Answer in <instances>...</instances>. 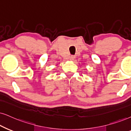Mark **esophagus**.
<instances>
[{"instance_id": "1", "label": "esophagus", "mask_w": 131, "mask_h": 131, "mask_svg": "<svg viewBox=\"0 0 131 131\" xmlns=\"http://www.w3.org/2000/svg\"><path fill=\"white\" fill-rule=\"evenodd\" d=\"M75 59V56H70V60H73Z\"/></svg>"}]
</instances>
